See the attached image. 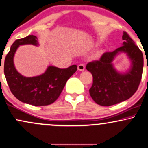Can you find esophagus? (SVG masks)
I'll list each match as a JSON object with an SVG mask.
<instances>
[{"mask_svg":"<svg viewBox=\"0 0 148 148\" xmlns=\"http://www.w3.org/2000/svg\"><path fill=\"white\" fill-rule=\"evenodd\" d=\"M77 69L79 71H84V69H85V66H84L83 64H79L77 66Z\"/></svg>","mask_w":148,"mask_h":148,"instance_id":"1","label":"esophagus"}]
</instances>
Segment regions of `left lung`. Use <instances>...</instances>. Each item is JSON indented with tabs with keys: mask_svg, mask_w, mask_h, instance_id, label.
<instances>
[{
	"mask_svg": "<svg viewBox=\"0 0 148 148\" xmlns=\"http://www.w3.org/2000/svg\"><path fill=\"white\" fill-rule=\"evenodd\" d=\"M122 39L123 45L114 51L105 52L99 60L92 61L86 65V69L93 77L90 95L101 106H110L128 99L136 92L141 82L143 68L142 51L125 31ZM119 52L126 53L132 60V69L126 74L117 72L111 63Z\"/></svg>",
	"mask_w": 148,
	"mask_h": 148,
	"instance_id": "8db88e82",
	"label": "left lung"
}]
</instances>
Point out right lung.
I'll use <instances>...</instances> for the list:
<instances>
[{
  "mask_svg": "<svg viewBox=\"0 0 148 148\" xmlns=\"http://www.w3.org/2000/svg\"><path fill=\"white\" fill-rule=\"evenodd\" d=\"M26 44L39 45L36 36L28 35L17 39L5 57L4 73L9 89L16 99L24 103L34 106L50 105L60 95L67 80L75 73L77 66L75 64L66 69H59L50 66L39 76H22L15 69L13 56L19 46Z\"/></svg>",
  "mask_w": 148,
  "mask_h": 148,
  "instance_id": "obj_1",
  "label": "right lung"
}]
</instances>
